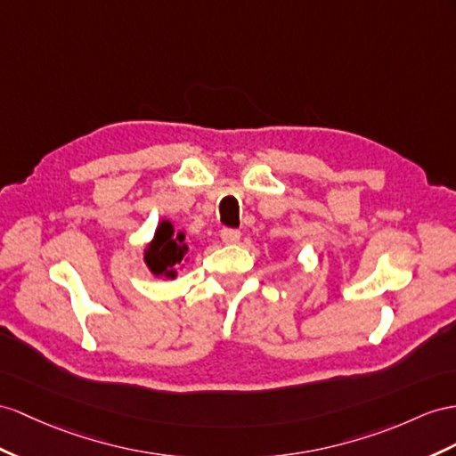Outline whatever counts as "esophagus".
Masks as SVG:
<instances>
[{
	"mask_svg": "<svg viewBox=\"0 0 456 456\" xmlns=\"http://www.w3.org/2000/svg\"><path fill=\"white\" fill-rule=\"evenodd\" d=\"M239 239H240V231L239 229H231V227L221 229V240H224V242L235 244V242H239Z\"/></svg>",
	"mask_w": 456,
	"mask_h": 456,
	"instance_id": "obj_1",
	"label": "esophagus"
}]
</instances>
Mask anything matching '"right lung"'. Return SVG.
<instances>
[{
	"label": "right lung",
	"mask_w": 456,
	"mask_h": 456,
	"mask_svg": "<svg viewBox=\"0 0 456 456\" xmlns=\"http://www.w3.org/2000/svg\"><path fill=\"white\" fill-rule=\"evenodd\" d=\"M183 232L175 237L169 221H161V225L156 231V237L151 240V247L144 256L150 270L156 275L175 277V273H177L175 270L183 264L186 252H189V247L183 244Z\"/></svg>",
	"instance_id": "obj_1"
}]
</instances>
